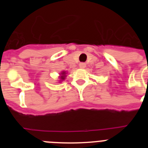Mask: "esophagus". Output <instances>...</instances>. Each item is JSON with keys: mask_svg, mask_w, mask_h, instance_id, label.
I'll list each match as a JSON object with an SVG mask.
<instances>
[{"mask_svg": "<svg viewBox=\"0 0 148 148\" xmlns=\"http://www.w3.org/2000/svg\"><path fill=\"white\" fill-rule=\"evenodd\" d=\"M79 67H80L81 69H84V68L86 67V64L84 62L80 63V64H79Z\"/></svg>", "mask_w": 148, "mask_h": 148, "instance_id": "obj_1", "label": "esophagus"}]
</instances>
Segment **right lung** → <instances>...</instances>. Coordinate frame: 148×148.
I'll return each instance as SVG.
<instances>
[{
    "label": "right lung",
    "instance_id": "obj_1",
    "mask_svg": "<svg viewBox=\"0 0 148 148\" xmlns=\"http://www.w3.org/2000/svg\"><path fill=\"white\" fill-rule=\"evenodd\" d=\"M65 76H66V72H61V76H60V79H61V81L60 82H61V81L64 80L65 79Z\"/></svg>",
    "mask_w": 148,
    "mask_h": 148
}]
</instances>
